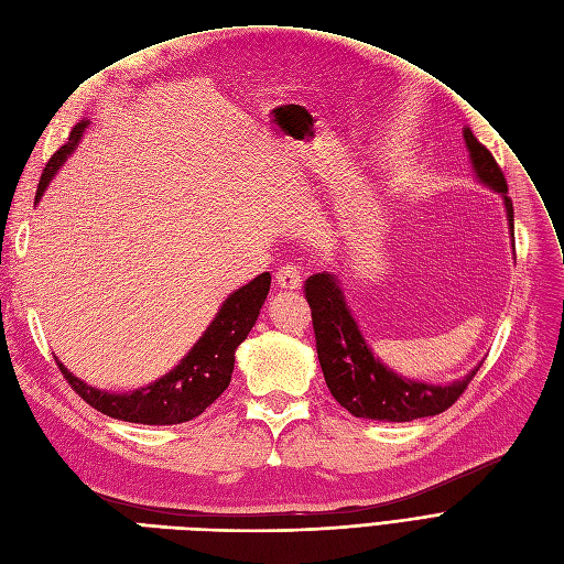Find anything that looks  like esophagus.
<instances>
[{"label": "esophagus", "instance_id": "34e87169", "mask_svg": "<svg viewBox=\"0 0 564 564\" xmlns=\"http://www.w3.org/2000/svg\"><path fill=\"white\" fill-rule=\"evenodd\" d=\"M301 282H303V275H301L299 265H282V268H278L275 284H278L280 289L294 291V289H301Z\"/></svg>", "mask_w": 564, "mask_h": 564}]
</instances>
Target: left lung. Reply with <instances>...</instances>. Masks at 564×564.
<instances>
[{"mask_svg": "<svg viewBox=\"0 0 564 564\" xmlns=\"http://www.w3.org/2000/svg\"><path fill=\"white\" fill-rule=\"evenodd\" d=\"M464 140H467L478 180L503 196L509 226L513 228V203L507 196L509 186L507 180H503L501 167L497 165L492 153L474 138L469 128L464 130ZM303 291L310 303V313H313L317 357L328 392L355 417L411 422L417 417L438 415L448 411L464 394L480 368H474L464 380L445 387L405 380L373 357L371 347L366 345L364 336L359 334L355 317L349 315L343 291L334 275L317 273L307 278Z\"/></svg>", "mask_w": 564, "mask_h": 564, "instance_id": "1", "label": "left lung"}]
</instances>
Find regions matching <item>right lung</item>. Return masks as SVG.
Listing matches in <instances>:
<instances>
[{
    "label": "right lung",
    "mask_w": 564,
    "mask_h": 564,
    "mask_svg": "<svg viewBox=\"0 0 564 564\" xmlns=\"http://www.w3.org/2000/svg\"><path fill=\"white\" fill-rule=\"evenodd\" d=\"M88 121L76 123L69 132L67 142L57 149L46 163L42 180L36 186L34 200L42 198L53 174L65 163L74 151L76 142L82 140ZM270 273H261L247 286L230 294L221 305L219 315L207 326L203 338L193 345L191 352L182 364L138 392L128 394H109L102 390H93L79 378H74L67 368L55 361L63 378L72 384V390L79 394L95 411H100L113 420L138 422V424H180L198 417L209 403H215L230 382L232 364H236V349L247 338L254 326L259 310L268 296Z\"/></svg>",
    "instance_id": "right-lung-1"
}]
</instances>
